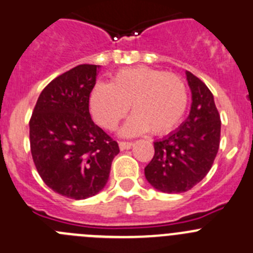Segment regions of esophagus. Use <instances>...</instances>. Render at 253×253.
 I'll use <instances>...</instances> for the list:
<instances>
[{
  "label": "esophagus",
  "mask_w": 253,
  "mask_h": 253,
  "mask_svg": "<svg viewBox=\"0 0 253 253\" xmlns=\"http://www.w3.org/2000/svg\"><path fill=\"white\" fill-rule=\"evenodd\" d=\"M119 146H120V150L124 151V150H128V148H131L132 146H133V143L132 142H119Z\"/></svg>",
  "instance_id": "esophagus-1"
}]
</instances>
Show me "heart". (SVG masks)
I'll return each mask as SVG.
<instances>
[{
  "instance_id": "heart-1",
  "label": "heart",
  "mask_w": 253,
  "mask_h": 253,
  "mask_svg": "<svg viewBox=\"0 0 253 253\" xmlns=\"http://www.w3.org/2000/svg\"><path fill=\"white\" fill-rule=\"evenodd\" d=\"M187 88L180 76L137 66L120 70L111 84L97 82L89 96L93 119L106 129H115L131 105V119L121 128L122 136L151 131L164 134L182 121L187 108Z\"/></svg>"
}]
</instances>
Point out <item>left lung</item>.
<instances>
[{
  "label": "left lung",
  "mask_w": 253,
  "mask_h": 253,
  "mask_svg": "<svg viewBox=\"0 0 253 253\" xmlns=\"http://www.w3.org/2000/svg\"><path fill=\"white\" fill-rule=\"evenodd\" d=\"M192 94L190 115L176 131L153 142L155 156L145 167L146 180L156 190L182 193L205 178L219 147L221 120L213 94L186 71Z\"/></svg>",
  "instance_id": "1"
}]
</instances>
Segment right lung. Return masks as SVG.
Segmentation results:
<instances>
[{"label":"right lung","instance_id":"obj_1","mask_svg":"<svg viewBox=\"0 0 253 253\" xmlns=\"http://www.w3.org/2000/svg\"><path fill=\"white\" fill-rule=\"evenodd\" d=\"M98 72L97 65H80L52 80L30 120L31 153L40 176L55 192L73 200L105 187L120 152L89 115V93Z\"/></svg>","mask_w":253,"mask_h":253}]
</instances>
